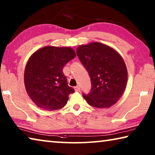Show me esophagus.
I'll list each match as a JSON object with an SVG mask.
<instances>
[{
    "label": "esophagus",
    "mask_w": 155,
    "mask_h": 155,
    "mask_svg": "<svg viewBox=\"0 0 155 155\" xmlns=\"http://www.w3.org/2000/svg\"><path fill=\"white\" fill-rule=\"evenodd\" d=\"M74 90H75L76 91H80L81 89H80L79 86L77 85V86H76V87H74Z\"/></svg>",
    "instance_id": "34e87169"
}]
</instances>
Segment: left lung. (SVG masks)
I'll use <instances>...</instances> for the list:
<instances>
[{"instance_id": "left-lung-1", "label": "left lung", "mask_w": 155, "mask_h": 155, "mask_svg": "<svg viewBox=\"0 0 155 155\" xmlns=\"http://www.w3.org/2000/svg\"><path fill=\"white\" fill-rule=\"evenodd\" d=\"M77 53L91 78V92L83 94V98L96 108L114 105L124 93L128 79L127 68L121 55L100 42L80 45Z\"/></svg>"}]
</instances>
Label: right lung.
<instances>
[{"instance_id": "1", "label": "right lung", "mask_w": 155, "mask_h": 155, "mask_svg": "<svg viewBox=\"0 0 155 155\" xmlns=\"http://www.w3.org/2000/svg\"><path fill=\"white\" fill-rule=\"evenodd\" d=\"M76 57L70 47L44 46L31 55L26 65L24 81L28 96L37 106L47 111L60 109L74 92L68 86L63 68Z\"/></svg>"}]
</instances>
